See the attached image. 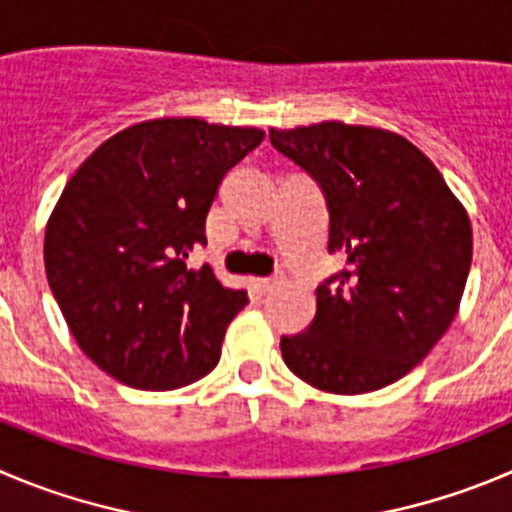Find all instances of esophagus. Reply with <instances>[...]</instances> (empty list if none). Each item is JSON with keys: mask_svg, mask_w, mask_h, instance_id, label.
<instances>
[{"mask_svg": "<svg viewBox=\"0 0 512 512\" xmlns=\"http://www.w3.org/2000/svg\"><path fill=\"white\" fill-rule=\"evenodd\" d=\"M256 284H259V289L266 294V291L276 289V286L281 284V276H264V279H259V281H256Z\"/></svg>", "mask_w": 512, "mask_h": 512, "instance_id": "obj_1", "label": "esophagus"}]
</instances>
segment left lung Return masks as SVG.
<instances>
[{"label": "left lung", "mask_w": 512, "mask_h": 512, "mask_svg": "<svg viewBox=\"0 0 512 512\" xmlns=\"http://www.w3.org/2000/svg\"><path fill=\"white\" fill-rule=\"evenodd\" d=\"M269 138L321 183L329 251L347 261L316 289L309 329L281 337V357L321 392L387 387L432 352L460 309L470 216L435 163L392 130L324 120L271 128Z\"/></svg>", "instance_id": "8db88e82"}]
</instances>
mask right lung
Instances as JSON below:
<instances>
[{
	"label": "right lung",
	"mask_w": 512,
	"mask_h": 512,
	"mask_svg": "<svg viewBox=\"0 0 512 512\" xmlns=\"http://www.w3.org/2000/svg\"><path fill=\"white\" fill-rule=\"evenodd\" d=\"M261 128L155 118L107 138L67 180L45 228V271L85 357L135 389L188 387L221 359L241 289L188 266L223 175Z\"/></svg>",
	"instance_id": "obj_1"
}]
</instances>
